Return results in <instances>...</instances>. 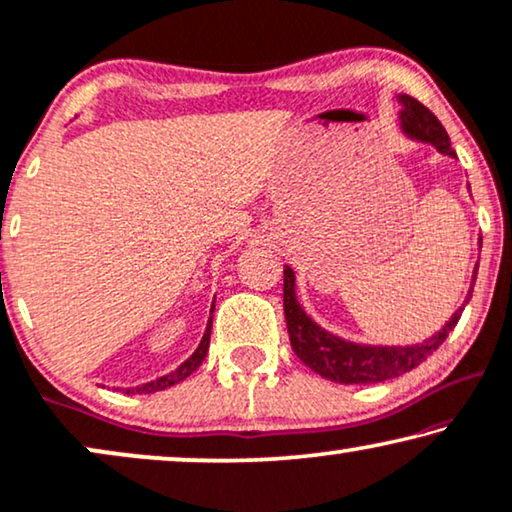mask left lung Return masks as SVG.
Masks as SVG:
<instances>
[{"mask_svg": "<svg viewBox=\"0 0 512 512\" xmlns=\"http://www.w3.org/2000/svg\"><path fill=\"white\" fill-rule=\"evenodd\" d=\"M400 102V131H403L410 140L426 142L433 145L440 154L456 156V152L449 145V135L438 117L431 109L414 100L412 95H398ZM482 248V238H480ZM475 278H478V264L473 269V278H470V290L454 316L442 325L440 332L433 337L424 339L421 344L412 346H372V344H356L349 339H342L332 332H327L313 320L304 306L297 302L295 292V271L290 267L283 269V309H285V323H288V335L292 351L302 360L306 367L320 377L337 381V384H379V381L400 377V374L410 372L417 367L421 360H426L438 346L445 342L454 325L459 323L463 306L468 304L470 292H473Z\"/></svg>", "mask_w": 512, "mask_h": 512, "instance_id": "left-lung-1", "label": "left lung"}]
</instances>
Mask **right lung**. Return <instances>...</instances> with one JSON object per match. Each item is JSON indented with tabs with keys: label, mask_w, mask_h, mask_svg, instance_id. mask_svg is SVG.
I'll return each mask as SVG.
<instances>
[{
	"label": "right lung",
	"mask_w": 512,
	"mask_h": 512,
	"mask_svg": "<svg viewBox=\"0 0 512 512\" xmlns=\"http://www.w3.org/2000/svg\"><path fill=\"white\" fill-rule=\"evenodd\" d=\"M213 311H215V302H213V306H210V313H213ZM210 327H213V316L208 318V325H206V332H203L201 344L196 346V351L185 360V363L177 367V370L163 374V377L154 379V381H147V384H142V386L126 388V393H128V395H135V393H156V391H163V388H170V386L180 384V381H185V379L189 377V374H192V372L196 370V367H199V365L203 363V360H206L208 344H210Z\"/></svg>",
	"instance_id": "right-lung-1"
}]
</instances>
